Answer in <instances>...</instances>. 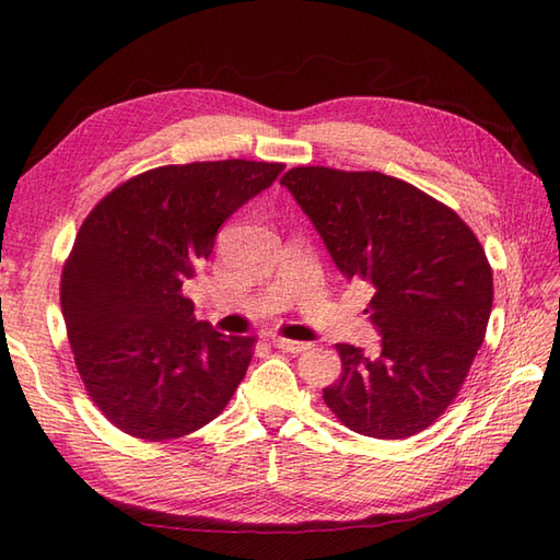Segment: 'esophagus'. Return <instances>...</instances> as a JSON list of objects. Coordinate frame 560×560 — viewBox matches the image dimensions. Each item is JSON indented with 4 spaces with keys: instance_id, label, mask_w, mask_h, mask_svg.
I'll use <instances>...</instances> for the list:
<instances>
[{
    "instance_id": "1",
    "label": "esophagus",
    "mask_w": 560,
    "mask_h": 560,
    "mask_svg": "<svg viewBox=\"0 0 560 560\" xmlns=\"http://www.w3.org/2000/svg\"><path fill=\"white\" fill-rule=\"evenodd\" d=\"M271 343L277 349H283V351H291V353H301V351H305V349H311V343H305V341H293V339H283V337H273L271 339Z\"/></svg>"
}]
</instances>
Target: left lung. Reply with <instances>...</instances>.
<instances>
[{
	"instance_id": "obj_1",
	"label": "left lung",
	"mask_w": 560,
	"mask_h": 560,
	"mask_svg": "<svg viewBox=\"0 0 560 560\" xmlns=\"http://www.w3.org/2000/svg\"><path fill=\"white\" fill-rule=\"evenodd\" d=\"M337 269L373 283L380 351L337 343L325 404L353 433L401 440L438 421L486 337L493 271L479 237L443 201L375 171L301 165L281 177Z\"/></svg>"
}]
</instances>
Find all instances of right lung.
<instances>
[{"mask_svg":"<svg viewBox=\"0 0 560 560\" xmlns=\"http://www.w3.org/2000/svg\"><path fill=\"white\" fill-rule=\"evenodd\" d=\"M283 163L197 161L129 177L81 223L62 269V315L89 397L122 433L163 443L217 419L255 337L197 323L183 295L223 221Z\"/></svg>","mask_w":560,"mask_h":560,"instance_id":"1","label":"right lung"}]
</instances>
